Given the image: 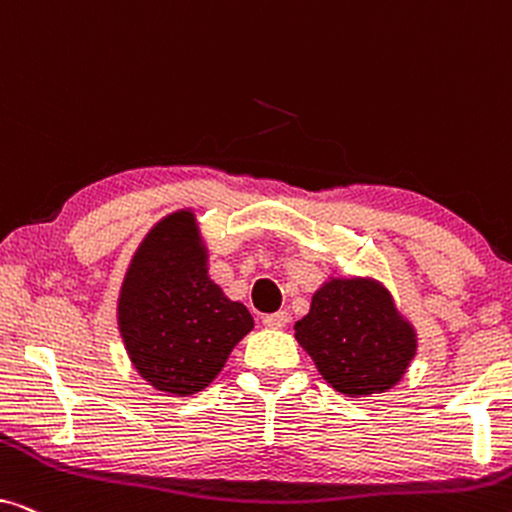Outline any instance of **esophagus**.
<instances>
[{"mask_svg":"<svg viewBox=\"0 0 512 512\" xmlns=\"http://www.w3.org/2000/svg\"><path fill=\"white\" fill-rule=\"evenodd\" d=\"M289 312H275V314H265L263 317V324L268 326V328H284L286 324H289Z\"/></svg>","mask_w":512,"mask_h":512,"instance_id":"34e87169","label":"esophagus"}]
</instances>
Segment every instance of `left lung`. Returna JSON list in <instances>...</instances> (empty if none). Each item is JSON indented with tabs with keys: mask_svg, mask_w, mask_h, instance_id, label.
<instances>
[{
	"mask_svg": "<svg viewBox=\"0 0 512 512\" xmlns=\"http://www.w3.org/2000/svg\"><path fill=\"white\" fill-rule=\"evenodd\" d=\"M293 328L326 384L352 398L394 389L417 354L415 324L368 275H328Z\"/></svg>",
	"mask_w": 512,
	"mask_h": 512,
	"instance_id": "obj_1",
	"label": "left lung"
}]
</instances>
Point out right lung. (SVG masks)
<instances>
[{
	"instance_id": "obj_1",
	"label": "right lung",
	"mask_w": 512,
	"mask_h": 512,
	"mask_svg": "<svg viewBox=\"0 0 512 512\" xmlns=\"http://www.w3.org/2000/svg\"><path fill=\"white\" fill-rule=\"evenodd\" d=\"M116 324L135 373L165 396L207 389L251 333L247 307L209 277V247L191 207L142 237L118 289Z\"/></svg>"
}]
</instances>
